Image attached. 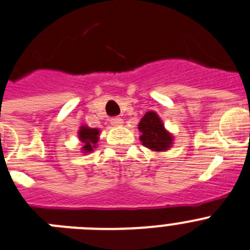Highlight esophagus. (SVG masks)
Listing matches in <instances>:
<instances>
[{
	"label": "esophagus",
	"instance_id": "obj_1",
	"mask_svg": "<svg viewBox=\"0 0 250 250\" xmlns=\"http://www.w3.org/2000/svg\"><path fill=\"white\" fill-rule=\"evenodd\" d=\"M123 123V119L121 118V117H114V118L110 119V125H114V127H118V125H121Z\"/></svg>",
	"mask_w": 250,
	"mask_h": 250
}]
</instances>
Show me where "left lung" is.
I'll return each instance as SVG.
<instances>
[{
  "instance_id": "obj_1",
  "label": "left lung",
  "mask_w": 250,
  "mask_h": 250,
  "mask_svg": "<svg viewBox=\"0 0 250 250\" xmlns=\"http://www.w3.org/2000/svg\"><path fill=\"white\" fill-rule=\"evenodd\" d=\"M140 140L145 147L153 152H165L173 145L172 133L165 128L162 119L157 113L148 110L138 123Z\"/></svg>"
}]
</instances>
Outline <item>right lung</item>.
<instances>
[{"mask_svg":"<svg viewBox=\"0 0 250 250\" xmlns=\"http://www.w3.org/2000/svg\"><path fill=\"white\" fill-rule=\"evenodd\" d=\"M99 134L101 131L98 128H90L88 125H80L79 131H78V137L79 141L83 143L82 146V152L83 153H89L93 152L94 148H97V143L99 141Z\"/></svg>","mask_w":250,"mask_h":250,"instance_id":"add662e5","label":"right lung"}]
</instances>
